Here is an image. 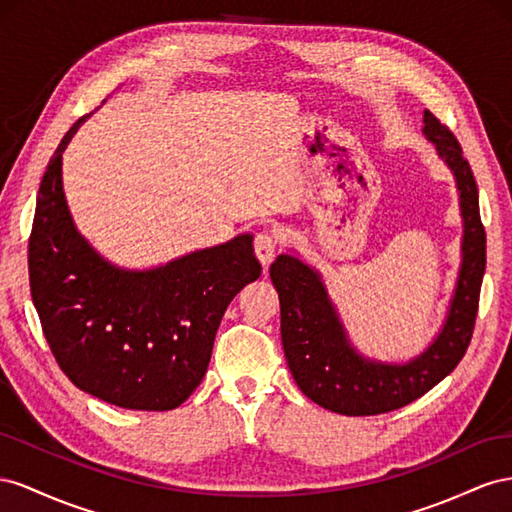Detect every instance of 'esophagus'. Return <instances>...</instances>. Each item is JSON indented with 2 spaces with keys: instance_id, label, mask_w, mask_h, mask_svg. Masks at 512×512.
Returning a JSON list of instances; mask_svg holds the SVG:
<instances>
[{
  "instance_id": "obj_1",
  "label": "esophagus",
  "mask_w": 512,
  "mask_h": 512,
  "mask_svg": "<svg viewBox=\"0 0 512 512\" xmlns=\"http://www.w3.org/2000/svg\"><path fill=\"white\" fill-rule=\"evenodd\" d=\"M276 251H279V240H276V236H272L268 231L257 233L255 255L261 261V266H270L272 259L276 257Z\"/></svg>"
}]
</instances>
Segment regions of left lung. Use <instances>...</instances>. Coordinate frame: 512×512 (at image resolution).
I'll list each match as a JSON object with an SVG mask.
<instances>
[{
  "label": "left lung",
  "instance_id": "obj_1",
  "mask_svg": "<svg viewBox=\"0 0 512 512\" xmlns=\"http://www.w3.org/2000/svg\"><path fill=\"white\" fill-rule=\"evenodd\" d=\"M422 137L435 145L437 158L455 178L463 236L461 264L442 326L418 354L382 360L360 352L328 294L324 276L296 248L276 257L270 266V279L281 302L287 367L298 388L324 410L343 416L399 410L450 375L470 345L487 261L478 188L459 141L429 111L422 115Z\"/></svg>",
  "mask_w": 512,
  "mask_h": 512
}]
</instances>
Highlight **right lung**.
Returning a JSON list of instances; mask_svg holds the SVG:
<instances>
[{
  "mask_svg": "<svg viewBox=\"0 0 512 512\" xmlns=\"http://www.w3.org/2000/svg\"><path fill=\"white\" fill-rule=\"evenodd\" d=\"M62 139L40 182L29 285L42 330L79 390L124 407L182 405L208 371L216 330L238 291L259 279L253 233L152 268L113 264L77 229L64 193Z\"/></svg>",
  "mask_w": 512,
  "mask_h": 512,
  "instance_id": "add662e5",
  "label": "right lung"
}]
</instances>
